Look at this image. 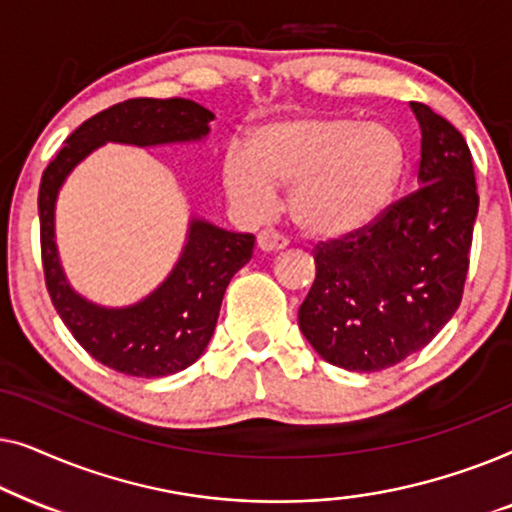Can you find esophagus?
I'll return each mask as SVG.
<instances>
[{
    "mask_svg": "<svg viewBox=\"0 0 512 512\" xmlns=\"http://www.w3.org/2000/svg\"><path fill=\"white\" fill-rule=\"evenodd\" d=\"M256 244H258V249H261V251L275 254V251H282V249L289 247V240H286L284 235H279L277 230L265 228V230H261V233H258Z\"/></svg>",
    "mask_w": 512,
    "mask_h": 512,
    "instance_id": "obj_1",
    "label": "esophagus"
}]
</instances>
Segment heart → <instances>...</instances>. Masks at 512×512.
<instances>
[{
    "label": "heart",
    "mask_w": 512,
    "mask_h": 512,
    "mask_svg": "<svg viewBox=\"0 0 512 512\" xmlns=\"http://www.w3.org/2000/svg\"><path fill=\"white\" fill-rule=\"evenodd\" d=\"M403 170V144L384 123L347 116L279 118L251 130L221 163L228 198L265 212L275 186L289 188V214L305 233L342 237L366 228L389 205Z\"/></svg>",
    "instance_id": "b5f03b06"
}]
</instances>
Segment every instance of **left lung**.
<instances>
[{"instance_id":"left-lung-1","label":"left lung","mask_w":512,"mask_h":512,"mask_svg":"<svg viewBox=\"0 0 512 512\" xmlns=\"http://www.w3.org/2000/svg\"><path fill=\"white\" fill-rule=\"evenodd\" d=\"M415 193L370 226L314 249L317 277L298 326L321 359L377 373L429 345L457 312L478 216L466 139L422 102Z\"/></svg>"}]
</instances>
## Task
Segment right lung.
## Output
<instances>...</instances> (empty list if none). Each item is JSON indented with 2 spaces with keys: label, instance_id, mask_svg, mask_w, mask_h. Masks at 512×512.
Returning a JSON list of instances; mask_svg holds the SVG:
<instances>
[{
  "label": "right lung",
  "instance_id": "1",
  "mask_svg": "<svg viewBox=\"0 0 512 512\" xmlns=\"http://www.w3.org/2000/svg\"><path fill=\"white\" fill-rule=\"evenodd\" d=\"M214 114L184 97L118 102L81 123L44 170L39 186L41 261L46 289L76 342L111 370L132 377L174 375L195 363L212 340L230 279L249 263L256 237L230 233L193 216L186 244L163 282L137 303L104 307L69 284L55 244V202L81 160L107 142L163 146L202 142Z\"/></svg>",
  "mask_w": 512,
  "mask_h": 512
}]
</instances>
